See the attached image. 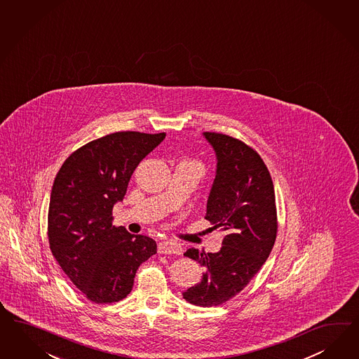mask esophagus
I'll use <instances>...</instances> for the list:
<instances>
[{
  "mask_svg": "<svg viewBox=\"0 0 359 359\" xmlns=\"http://www.w3.org/2000/svg\"><path fill=\"white\" fill-rule=\"evenodd\" d=\"M157 250L160 255H181L182 246L175 241H160Z\"/></svg>",
  "mask_w": 359,
  "mask_h": 359,
  "instance_id": "34e87169",
  "label": "esophagus"
}]
</instances>
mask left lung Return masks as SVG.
<instances>
[{"mask_svg":"<svg viewBox=\"0 0 359 359\" xmlns=\"http://www.w3.org/2000/svg\"><path fill=\"white\" fill-rule=\"evenodd\" d=\"M203 136L217 160L205 219L226 236L217 253L186 250L205 273L182 295L194 306L214 307L244 290L265 264L277 238V207L271 175L253 148L223 133Z\"/></svg>","mask_w":359,"mask_h":359,"instance_id":"obj_1","label":"left lung"}]
</instances>
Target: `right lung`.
Listing matches in <instances>:
<instances>
[{"label":"right lung","instance_id":"right-lung-1","mask_svg":"<svg viewBox=\"0 0 359 359\" xmlns=\"http://www.w3.org/2000/svg\"><path fill=\"white\" fill-rule=\"evenodd\" d=\"M166 133H114L74 151L52 186L48 241L52 255L85 297L97 304L119 302L136 270L157 245L151 237L113 226L136 166Z\"/></svg>","mask_w":359,"mask_h":359}]
</instances>
